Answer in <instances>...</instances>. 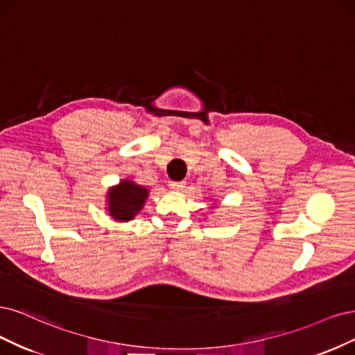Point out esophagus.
<instances>
[{"label": "esophagus", "mask_w": 355, "mask_h": 355, "mask_svg": "<svg viewBox=\"0 0 355 355\" xmlns=\"http://www.w3.org/2000/svg\"><path fill=\"white\" fill-rule=\"evenodd\" d=\"M168 186H169V189H171V190H177V191H178V190H182V189H184L186 182H184V181H171Z\"/></svg>", "instance_id": "34e87169"}]
</instances>
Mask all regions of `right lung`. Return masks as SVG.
<instances>
[{"label": "right lung", "mask_w": 355, "mask_h": 355, "mask_svg": "<svg viewBox=\"0 0 355 355\" xmlns=\"http://www.w3.org/2000/svg\"><path fill=\"white\" fill-rule=\"evenodd\" d=\"M147 194V189L123 180L119 186L110 189L107 194L110 215L118 221L132 220L134 215L143 208Z\"/></svg>", "instance_id": "1"}]
</instances>
